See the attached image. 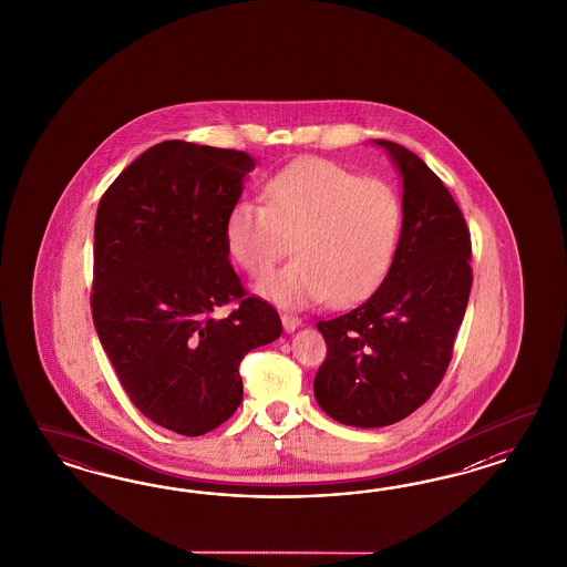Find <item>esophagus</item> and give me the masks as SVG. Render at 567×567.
<instances>
[{
  "mask_svg": "<svg viewBox=\"0 0 567 567\" xmlns=\"http://www.w3.org/2000/svg\"><path fill=\"white\" fill-rule=\"evenodd\" d=\"M280 320H282V327L287 332H292L295 328L301 327V318H297L295 313H282Z\"/></svg>",
  "mask_w": 567,
  "mask_h": 567,
  "instance_id": "1",
  "label": "esophagus"
}]
</instances>
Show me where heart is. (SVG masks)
Here are the masks:
<instances>
[{
	"mask_svg": "<svg viewBox=\"0 0 567 567\" xmlns=\"http://www.w3.org/2000/svg\"><path fill=\"white\" fill-rule=\"evenodd\" d=\"M264 202L237 199L226 216L228 254L266 276L295 239L297 258L264 278L259 292L285 308L330 301L353 306L389 275L401 233V202L380 178L337 162L299 159L264 183Z\"/></svg>",
	"mask_w": 567,
	"mask_h": 567,
	"instance_id": "b5f03b06",
	"label": "heart"
}]
</instances>
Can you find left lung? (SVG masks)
<instances>
[{
    "label": "left lung",
    "mask_w": 567,
    "mask_h": 567,
    "mask_svg": "<svg viewBox=\"0 0 567 567\" xmlns=\"http://www.w3.org/2000/svg\"><path fill=\"white\" fill-rule=\"evenodd\" d=\"M377 143L403 176L395 258L368 301L318 322L327 360L313 378L318 405L358 429L395 424L436 391L474 278L470 228L443 181L410 150Z\"/></svg>",
    "instance_id": "8db88e82"
}]
</instances>
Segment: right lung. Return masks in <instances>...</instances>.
<instances>
[{
	"instance_id": "1",
	"label": "right lung",
	"mask_w": 567,
	"mask_h": 567,
	"mask_svg": "<svg viewBox=\"0 0 567 567\" xmlns=\"http://www.w3.org/2000/svg\"><path fill=\"white\" fill-rule=\"evenodd\" d=\"M254 159L164 141L100 199L91 316L138 412L183 436L226 422L243 401L239 365L280 337V316L249 295L224 239ZM230 307L224 317L219 311Z\"/></svg>"
}]
</instances>
